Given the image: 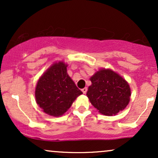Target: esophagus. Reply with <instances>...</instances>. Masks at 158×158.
Segmentation results:
<instances>
[{
    "label": "esophagus",
    "mask_w": 158,
    "mask_h": 158,
    "mask_svg": "<svg viewBox=\"0 0 158 158\" xmlns=\"http://www.w3.org/2000/svg\"><path fill=\"white\" fill-rule=\"evenodd\" d=\"M87 90H88V88H84L83 89H81V91H82L83 94H86Z\"/></svg>",
    "instance_id": "1"
}]
</instances>
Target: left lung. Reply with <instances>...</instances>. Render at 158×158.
Masks as SVG:
<instances>
[{"label":"left lung","mask_w":158,"mask_h":158,"mask_svg":"<svg viewBox=\"0 0 158 158\" xmlns=\"http://www.w3.org/2000/svg\"><path fill=\"white\" fill-rule=\"evenodd\" d=\"M90 80L92 84L86 95L99 113L115 115L128 106L131 89L128 82L118 73L110 69L102 68Z\"/></svg>","instance_id":"8db88e82"}]
</instances>
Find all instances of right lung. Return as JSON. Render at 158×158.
<instances>
[{"mask_svg":"<svg viewBox=\"0 0 158 158\" xmlns=\"http://www.w3.org/2000/svg\"><path fill=\"white\" fill-rule=\"evenodd\" d=\"M63 61L52 64L39 78L35 87V100L44 113L52 117L63 115L82 92L67 73Z\"/></svg>","mask_w":158,"mask_h":158,"instance_id":"add662e5","label":"right lung"}]
</instances>
